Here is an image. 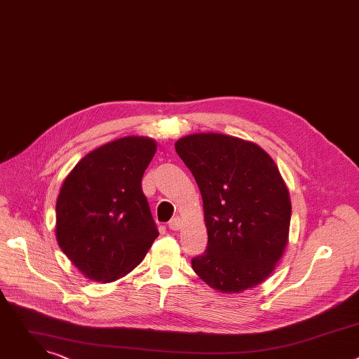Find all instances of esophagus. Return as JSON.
<instances>
[{
	"mask_svg": "<svg viewBox=\"0 0 359 359\" xmlns=\"http://www.w3.org/2000/svg\"><path fill=\"white\" fill-rule=\"evenodd\" d=\"M182 227H183V220H182L180 217H175V219H172V220L169 222V229L173 230V231H177V230H180Z\"/></svg>",
	"mask_w": 359,
	"mask_h": 359,
	"instance_id": "obj_1",
	"label": "esophagus"
}]
</instances>
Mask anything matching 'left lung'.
<instances>
[{
    "instance_id": "8db88e82",
    "label": "left lung",
    "mask_w": 359,
    "mask_h": 359,
    "mask_svg": "<svg viewBox=\"0 0 359 359\" xmlns=\"http://www.w3.org/2000/svg\"><path fill=\"white\" fill-rule=\"evenodd\" d=\"M203 198L208 248L191 260L213 290L240 294L274 271L288 243V187L269 153L223 133H193L175 143Z\"/></svg>"
}]
</instances>
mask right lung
I'll use <instances>...</instances> for the list:
<instances>
[{
    "mask_svg": "<svg viewBox=\"0 0 359 359\" xmlns=\"http://www.w3.org/2000/svg\"><path fill=\"white\" fill-rule=\"evenodd\" d=\"M156 149L146 136L121 137L88 153L65 177L55 236L86 278L105 284L125 277L159 236L142 191Z\"/></svg>",
    "mask_w": 359,
    "mask_h": 359,
    "instance_id": "add662e5",
    "label": "right lung"
}]
</instances>
